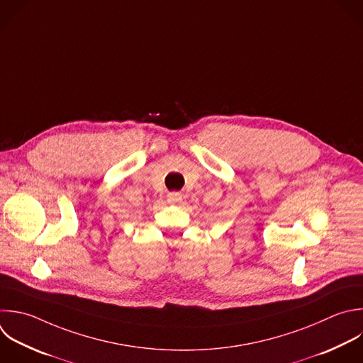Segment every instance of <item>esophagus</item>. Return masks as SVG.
<instances>
[{"label": "esophagus", "mask_w": 363, "mask_h": 363, "mask_svg": "<svg viewBox=\"0 0 363 363\" xmlns=\"http://www.w3.org/2000/svg\"><path fill=\"white\" fill-rule=\"evenodd\" d=\"M182 194L179 193V191H172V193H169L167 194V201L170 203V204H177V203H180L182 201Z\"/></svg>", "instance_id": "obj_1"}]
</instances>
